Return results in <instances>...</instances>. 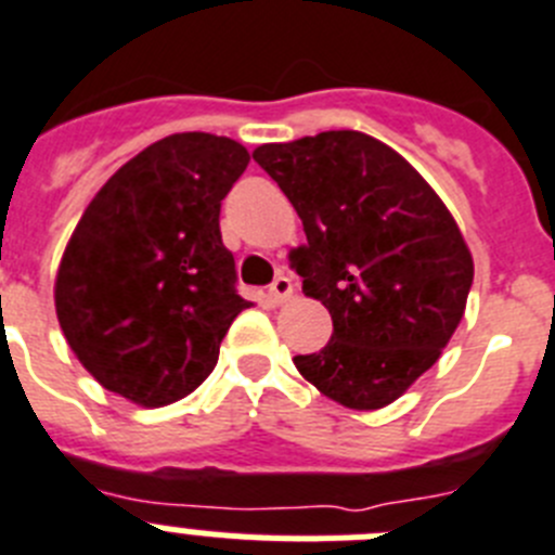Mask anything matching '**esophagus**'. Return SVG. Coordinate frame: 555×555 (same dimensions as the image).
I'll list each match as a JSON object with an SVG mask.
<instances>
[{"instance_id":"34e87169","label":"esophagus","mask_w":555,"mask_h":555,"mask_svg":"<svg viewBox=\"0 0 555 555\" xmlns=\"http://www.w3.org/2000/svg\"><path fill=\"white\" fill-rule=\"evenodd\" d=\"M293 296V282H289L287 276H276V282L271 284V289H268V298H271V304H284L287 298Z\"/></svg>"}]
</instances>
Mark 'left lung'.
Returning a JSON list of instances; mask_svg holds the SVG:
<instances>
[{
  "label": "left lung",
  "mask_w": 555,
  "mask_h": 555,
  "mask_svg": "<svg viewBox=\"0 0 555 555\" xmlns=\"http://www.w3.org/2000/svg\"><path fill=\"white\" fill-rule=\"evenodd\" d=\"M307 232L289 251L304 293L328 309L326 348L298 373L348 409H382L451 343L473 284V254L431 184L353 129L254 149Z\"/></svg>",
  "instance_id": "1"
}]
</instances>
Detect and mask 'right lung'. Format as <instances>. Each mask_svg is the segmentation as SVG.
<instances>
[{
	"instance_id": "add662e5",
	"label": "right lung",
	"mask_w": 555,
	"mask_h": 555,
	"mask_svg": "<svg viewBox=\"0 0 555 555\" xmlns=\"http://www.w3.org/2000/svg\"><path fill=\"white\" fill-rule=\"evenodd\" d=\"M248 159L232 138L168 134L88 204L60 259L54 309L104 389L157 409L212 373L229 326L251 307L234 289L218 223Z\"/></svg>"
}]
</instances>
